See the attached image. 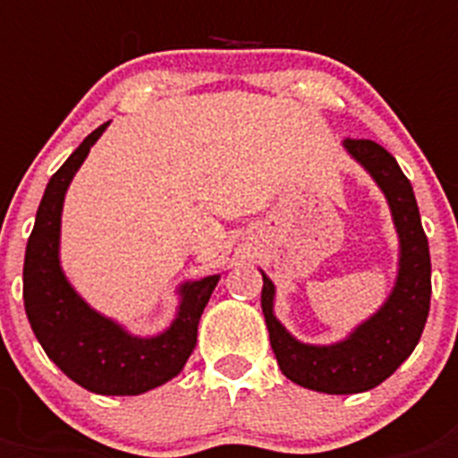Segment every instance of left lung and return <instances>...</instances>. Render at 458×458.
I'll list each match as a JSON object with an SVG mask.
<instances>
[{
	"label": "left lung",
	"mask_w": 458,
	"mask_h": 458,
	"mask_svg": "<svg viewBox=\"0 0 458 458\" xmlns=\"http://www.w3.org/2000/svg\"><path fill=\"white\" fill-rule=\"evenodd\" d=\"M347 152L373 175L387 197L399 233V276L383 309L347 340L327 347L294 340L273 316L276 287L264 276L261 309L280 370L293 383L326 394L373 390L409 359L430 311V251L413 187L387 149L373 140H344Z\"/></svg>",
	"instance_id": "1"
}]
</instances>
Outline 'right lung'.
<instances>
[{"label": "right lung", "mask_w": 458, "mask_h": 458, "mask_svg": "<svg viewBox=\"0 0 458 458\" xmlns=\"http://www.w3.org/2000/svg\"><path fill=\"white\" fill-rule=\"evenodd\" d=\"M99 125L47 182L23 264V301L32 333L47 356L73 383L97 394H142L182 370L197 344V326L221 276L180 287V311L157 337H132L104 318L68 285L59 266V230L64 194L89 147L106 131Z\"/></svg>", "instance_id": "right-lung-1"}]
</instances>
